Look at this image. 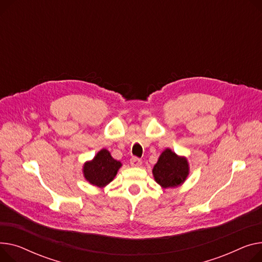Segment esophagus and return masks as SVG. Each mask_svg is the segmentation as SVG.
<instances>
[{"label":"esophagus","mask_w":262,"mask_h":262,"mask_svg":"<svg viewBox=\"0 0 262 262\" xmlns=\"http://www.w3.org/2000/svg\"><path fill=\"white\" fill-rule=\"evenodd\" d=\"M141 164H142V160L141 159L137 158V157H132V158H130V165L132 166L139 167V166H141Z\"/></svg>","instance_id":"esophagus-1"}]
</instances>
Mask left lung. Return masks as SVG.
Returning <instances> with one entry per match:
<instances>
[{
	"label": "left lung",
	"instance_id": "left-lung-1",
	"mask_svg": "<svg viewBox=\"0 0 262 262\" xmlns=\"http://www.w3.org/2000/svg\"><path fill=\"white\" fill-rule=\"evenodd\" d=\"M188 163L184 157H179L166 148L152 168L156 182L164 188L182 184L188 175Z\"/></svg>",
	"mask_w": 262,
	"mask_h": 262
}]
</instances>
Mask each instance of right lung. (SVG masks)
Instances as JSON below:
<instances>
[{
    "label": "right lung",
    "instance_id": "right-lung-1",
    "mask_svg": "<svg viewBox=\"0 0 262 262\" xmlns=\"http://www.w3.org/2000/svg\"><path fill=\"white\" fill-rule=\"evenodd\" d=\"M121 165V162L115 160L107 149L103 148L92 161L84 164V177L91 184L103 187L113 181Z\"/></svg>",
    "mask_w": 262,
    "mask_h": 262
}]
</instances>
